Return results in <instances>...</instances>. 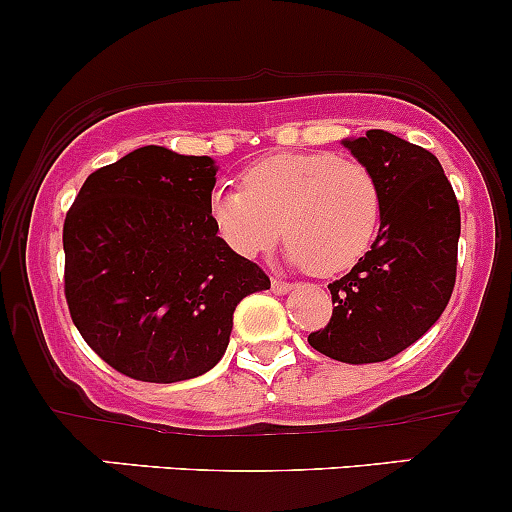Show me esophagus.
I'll list each match as a JSON object with an SVG mask.
<instances>
[{
	"mask_svg": "<svg viewBox=\"0 0 512 512\" xmlns=\"http://www.w3.org/2000/svg\"><path fill=\"white\" fill-rule=\"evenodd\" d=\"M289 289H292V284L284 282V279L272 277V292H274V294H287Z\"/></svg>",
	"mask_w": 512,
	"mask_h": 512,
	"instance_id": "esophagus-1",
	"label": "esophagus"
}]
</instances>
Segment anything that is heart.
Returning <instances> with one entry per match:
<instances>
[{
    "instance_id": "1",
    "label": "heart",
    "mask_w": 512,
    "mask_h": 512,
    "mask_svg": "<svg viewBox=\"0 0 512 512\" xmlns=\"http://www.w3.org/2000/svg\"><path fill=\"white\" fill-rule=\"evenodd\" d=\"M211 218L242 257L272 250L284 230L289 260L331 277L370 250L383 220V191L360 161L284 152L247 166L242 188H218Z\"/></svg>"
}]
</instances>
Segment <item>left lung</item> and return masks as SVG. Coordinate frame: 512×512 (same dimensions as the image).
Instances as JSON below:
<instances>
[{
  "instance_id": "obj_1",
  "label": "left lung",
  "mask_w": 512,
  "mask_h": 512,
  "mask_svg": "<svg viewBox=\"0 0 512 512\" xmlns=\"http://www.w3.org/2000/svg\"><path fill=\"white\" fill-rule=\"evenodd\" d=\"M383 191L373 247L328 284L333 314L309 333L311 348L341 363L395 358L429 331L456 282L461 213L439 159L383 129L346 139Z\"/></svg>"
}]
</instances>
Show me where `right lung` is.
<instances>
[{"label":"right lung","mask_w":512,"mask_h":512,"mask_svg":"<svg viewBox=\"0 0 512 512\" xmlns=\"http://www.w3.org/2000/svg\"><path fill=\"white\" fill-rule=\"evenodd\" d=\"M215 164L142 147L93 171L63 223L68 311L107 365L144 383L208 373L242 297L270 289L218 238Z\"/></svg>","instance_id":"obj_1"}]
</instances>
